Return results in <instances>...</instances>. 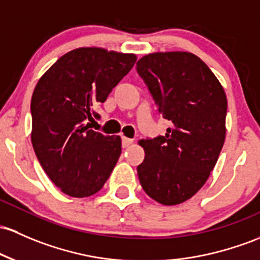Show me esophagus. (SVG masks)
<instances>
[{"instance_id": "esophagus-1", "label": "esophagus", "mask_w": 260, "mask_h": 260, "mask_svg": "<svg viewBox=\"0 0 260 260\" xmlns=\"http://www.w3.org/2000/svg\"><path fill=\"white\" fill-rule=\"evenodd\" d=\"M132 143H133V139L127 138V137H122V147H123V148L129 147V145Z\"/></svg>"}]
</instances>
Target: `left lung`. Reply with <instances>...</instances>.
<instances>
[{
  "mask_svg": "<svg viewBox=\"0 0 260 260\" xmlns=\"http://www.w3.org/2000/svg\"><path fill=\"white\" fill-rule=\"evenodd\" d=\"M137 71L172 123L165 136L139 141L145 152L137 167L139 181L159 204H181L204 186L217 162L226 138V93L210 68L187 51L148 54Z\"/></svg>",
  "mask_w": 260,
  "mask_h": 260,
  "instance_id": "1",
  "label": "left lung"
}]
</instances>
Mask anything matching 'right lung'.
Returning <instances> with one entry per match:
<instances>
[{
    "instance_id": "add662e5",
    "label": "right lung",
    "mask_w": 260,
    "mask_h": 260,
    "mask_svg": "<svg viewBox=\"0 0 260 260\" xmlns=\"http://www.w3.org/2000/svg\"><path fill=\"white\" fill-rule=\"evenodd\" d=\"M135 54L78 48L39 79L30 101L32 144L49 179L71 198L102 189L122 152L121 137L88 129L98 105L129 73Z\"/></svg>"
}]
</instances>
